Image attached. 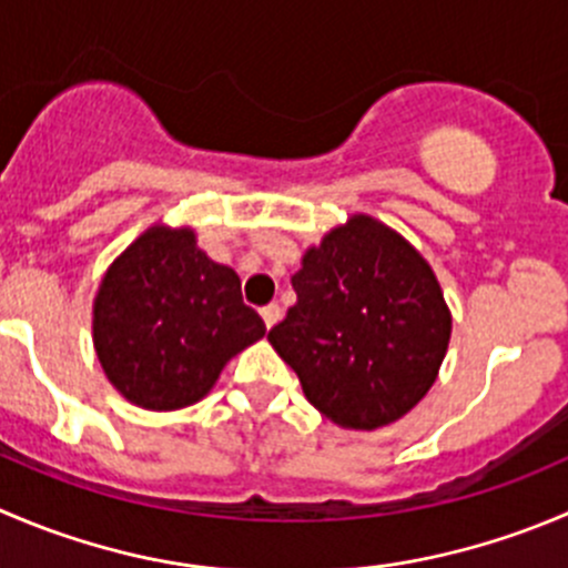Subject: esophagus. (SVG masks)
Wrapping results in <instances>:
<instances>
[{"instance_id":"1","label":"esophagus","mask_w":568,"mask_h":568,"mask_svg":"<svg viewBox=\"0 0 568 568\" xmlns=\"http://www.w3.org/2000/svg\"><path fill=\"white\" fill-rule=\"evenodd\" d=\"M261 316H263V324H266L268 329L274 327V324L280 322V316H283V311H280V305H266V307H261Z\"/></svg>"}]
</instances>
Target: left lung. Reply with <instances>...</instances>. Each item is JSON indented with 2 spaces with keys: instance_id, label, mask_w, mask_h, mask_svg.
<instances>
[{
  "instance_id": "1",
  "label": "left lung",
  "mask_w": 568,
  "mask_h": 568,
  "mask_svg": "<svg viewBox=\"0 0 568 568\" xmlns=\"http://www.w3.org/2000/svg\"><path fill=\"white\" fill-rule=\"evenodd\" d=\"M291 285L296 305L268 341L335 424L377 430L436 383L453 316L430 263L399 233L352 216L305 252Z\"/></svg>"
}]
</instances>
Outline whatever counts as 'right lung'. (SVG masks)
Returning a JSON list of instances; mask_svg holds the SVG:
<instances>
[{
	"label": "right lung",
	"mask_w": 568,
	"mask_h": 568,
	"mask_svg": "<svg viewBox=\"0 0 568 568\" xmlns=\"http://www.w3.org/2000/svg\"><path fill=\"white\" fill-rule=\"evenodd\" d=\"M266 335L241 280L191 227H155L113 261L93 300V349L124 399L146 410L200 402L224 363Z\"/></svg>",
	"instance_id": "add662e5"
}]
</instances>
